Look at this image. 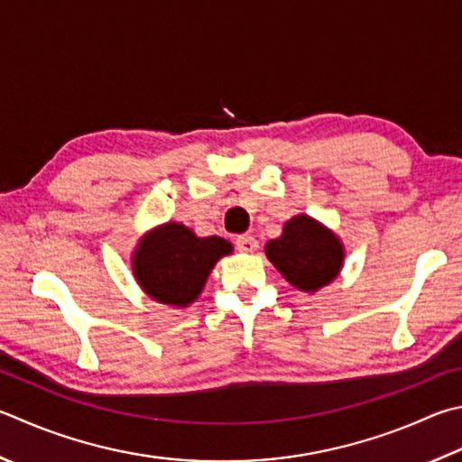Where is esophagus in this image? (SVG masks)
<instances>
[{"label":"esophagus","instance_id":"34e87169","mask_svg":"<svg viewBox=\"0 0 462 462\" xmlns=\"http://www.w3.org/2000/svg\"><path fill=\"white\" fill-rule=\"evenodd\" d=\"M236 248L240 250V253H254V250L258 248V242L254 236H248V234H245V236L236 238Z\"/></svg>","mask_w":462,"mask_h":462}]
</instances>
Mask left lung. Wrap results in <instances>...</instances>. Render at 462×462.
Returning <instances> with one entry per match:
<instances>
[{
    "label": "left lung",
    "instance_id": "left-lung-1",
    "mask_svg": "<svg viewBox=\"0 0 462 462\" xmlns=\"http://www.w3.org/2000/svg\"><path fill=\"white\" fill-rule=\"evenodd\" d=\"M268 260L299 291L315 292L343 266V245L331 230L305 214L291 217L276 240L264 246Z\"/></svg>",
    "mask_w": 462,
    "mask_h": 462
}]
</instances>
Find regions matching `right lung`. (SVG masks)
Here are the masks:
<instances>
[{
	"label": "right lung",
	"instance_id": "1",
	"mask_svg": "<svg viewBox=\"0 0 462 462\" xmlns=\"http://www.w3.org/2000/svg\"><path fill=\"white\" fill-rule=\"evenodd\" d=\"M232 253L220 236L198 238L188 226L167 222L153 228L133 253V273L157 303L188 307L199 297L214 264Z\"/></svg>",
	"mask_w": 462,
	"mask_h": 462
}]
</instances>
